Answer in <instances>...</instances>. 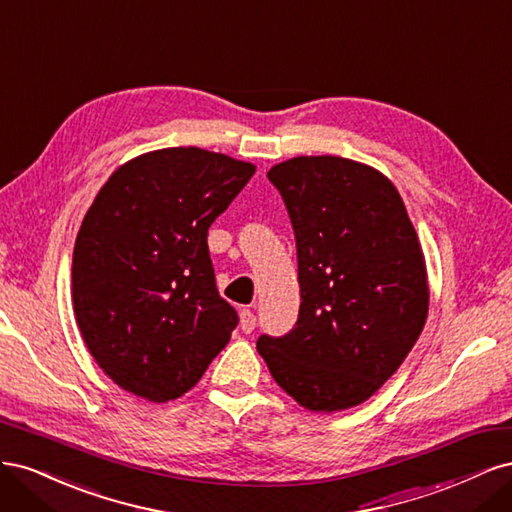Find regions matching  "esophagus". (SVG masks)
Instances as JSON below:
<instances>
[{
    "instance_id": "esophagus-1",
    "label": "esophagus",
    "mask_w": 512,
    "mask_h": 512,
    "mask_svg": "<svg viewBox=\"0 0 512 512\" xmlns=\"http://www.w3.org/2000/svg\"><path fill=\"white\" fill-rule=\"evenodd\" d=\"M241 329H243V333H252L256 329L254 309H243L241 312Z\"/></svg>"
}]
</instances>
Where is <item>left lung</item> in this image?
Instances as JSON below:
<instances>
[{"mask_svg": "<svg viewBox=\"0 0 512 512\" xmlns=\"http://www.w3.org/2000/svg\"><path fill=\"white\" fill-rule=\"evenodd\" d=\"M297 241L301 307L280 337L260 335L273 380L307 410L363 404L416 344L429 290L421 245L395 185L335 156L273 166Z\"/></svg>", "mask_w": 512, "mask_h": 512, "instance_id": "left-lung-1", "label": "left lung"}]
</instances>
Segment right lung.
Returning <instances> with one entry per match:
<instances>
[{
	"mask_svg": "<svg viewBox=\"0 0 512 512\" xmlns=\"http://www.w3.org/2000/svg\"><path fill=\"white\" fill-rule=\"evenodd\" d=\"M254 166L198 147L117 168L74 243L76 324L104 374L149 401L188 393L239 316L215 286L207 232Z\"/></svg>",
	"mask_w": 512,
	"mask_h": 512,
	"instance_id": "add662e5",
	"label": "right lung"
}]
</instances>
